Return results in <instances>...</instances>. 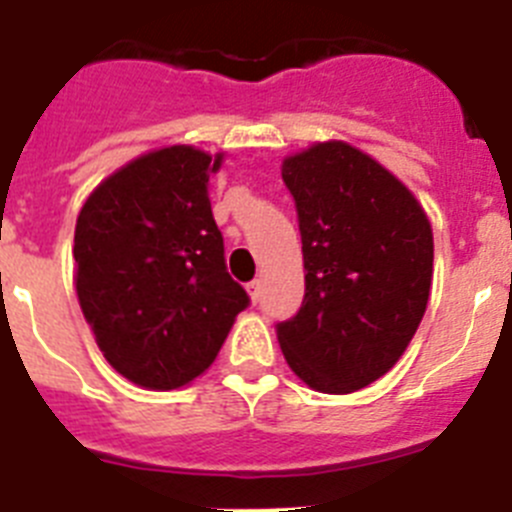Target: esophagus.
<instances>
[{
	"label": "esophagus",
	"instance_id": "1",
	"mask_svg": "<svg viewBox=\"0 0 512 512\" xmlns=\"http://www.w3.org/2000/svg\"><path fill=\"white\" fill-rule=\"evenodd\" d=\"M246 289H248V295H251V300L259 302V297H261V282H259V279H253V282H248Z\"/></svg>",
	"mask_w": 512,
	"mask_h": 512
}]
</instances>
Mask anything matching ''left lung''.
Returning a JSON list of instances; mask_svg holds the SVG:
<instances>
[{
    "instance_id": "obj_1",
    "label": "left lung",
    "mask_w": 512,
    "mask_h": 512,
    "mask_svg": "<svg viewBox=\"0 0 512 512\" xmlns=\"http://www.w3.org/2000/svg\"><path fill=\"white\" fill-rule=\"evenodd\" d=\"M305 261L300 310L277 323L292 372L343 395L387 374L423 320L433 233L395 176L348 143H318L284 161Z\"/></svg>"
}]
</instances>
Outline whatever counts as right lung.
I'll return each instance as SVG.
<instances>
[{"label":"right lung","instance_id":"add662e5","mask_svg":"<svg viewBox=\"0 0 512 512\" xmlns=\"http://www.w3.org/2000/svg\"><path fill=\"white\" fill-rule=\"evenodd\" d=\"M223 156L189 146L135 158L81 207L76 295L104 359L151 390L200 377L251 305L225 266L210 205Z\"/></svg>","mask_w":512,"mask_h":512}]
</instances>
